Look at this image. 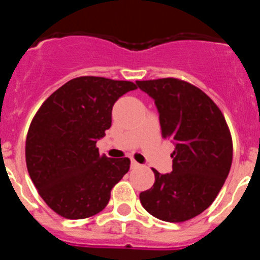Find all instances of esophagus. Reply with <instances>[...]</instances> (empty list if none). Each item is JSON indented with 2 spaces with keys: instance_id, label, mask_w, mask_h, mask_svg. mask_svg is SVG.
I'll return each instance as SVG.
<instances>
[{
  "instance_id": "1",
  "label": "esophagus",
  "mask_w": 260,
  "mask_h": 260,
  "mask_svg": "<svg viewBox=\"0 0 260 260\" xmlns=\"http://www.w3.org/2000/svg\"><path fill=\"white\" fill-rule=\"evenodd\" d=\"M139 167H141V164H139V162H137L135 160H132V168H133V169H137V168H139Z\"/></svg>"
}]
</instances>
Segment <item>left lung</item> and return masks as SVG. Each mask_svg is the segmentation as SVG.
<instances>
[{"mask_svg":"<svg viewBox=\"0 0 260 260\" xmlns=\"http://www.w3.org/2000/svg\"><path fill=\"white\" fill-rule=\"evenodd\" d=\"M137 86L155 100L162 137L176 147L171 173L152 169L155 183L139 195L142 206L162 221L192 219L212 204L231 171L228 125L217 105L187 82L162 78Z\"/></svg>","mask_w":260,"mask_h":260,"instance_id":"left-lung-1","label":"left lung"}]
</instances>
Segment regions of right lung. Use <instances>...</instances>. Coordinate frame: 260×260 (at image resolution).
Listing matches in <instances>:
<instances>
[{
	"instance_id": "right-lung-1",
	"label": "right lung",
	"mask_w": 260,
	"mask_h": 260,
	"mask_svg": "<svg viewBox=\"0 0 260 260\" xmlns=\"http://www.w3.org/2000/svg\"><path fill=\"white\" fill-rule=\"evenodd\" d=\"M133 82L102 77L69 80L43 103L26 141L28 174L45 203L62 217L86 219L107 207L128 172L127 157L99 153L96 142L112 125L114 103Z\"/></svg>"
}]
</instances>
